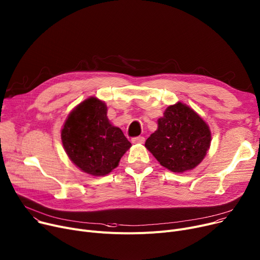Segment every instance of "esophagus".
<instances>
[{
	"instance_id": "esophagus-1",
	"label": "esophagus",
	"mask_w": 260,
	"mask_h": 260,
	"mask_svg": "<svg viewBox=\"0 0 260 260\" xmlns=\"http://www.w3.org/2000/svg\"><path fill=\"white\" fill-rule=\"evenodd\" d=\"M144 141H145V138L141 137V136L140 137H135L132 139V142L135 143V144H142V143H144Z\"/></svg>"
}]
</instances>
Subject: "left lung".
<instances>
[{
	"label": "left lung",
	"mask_w": 260,
	"mask_h": 260,
	"mask_svg": "<svg viewBox=\"0 0 260 260\" xmlns=\"http://www.w3.org/2000/svg\"><path fill=\"white\" fill-rule=\"evenodd\" d=\"M210 141L209 126L193 110L179 102L167 108L145 146L162 166L183 172L202 162Z\"/></svg>",
	"instance_id": "obj_1"
}]
</instances>
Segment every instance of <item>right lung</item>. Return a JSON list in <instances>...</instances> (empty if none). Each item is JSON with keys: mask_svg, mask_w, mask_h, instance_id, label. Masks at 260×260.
Returning a JSON list of instances; mask_svg holds the SVG:
<instances>
[{"mask_svg": "<svg viewBox=\"0 0 260 260\" xmlns=\"http://www.w3.org/2000/svg\"><path fill=\"white\" fill-rule=\"evenodd\" d=\"M107 107L97 98L81 102L66 120L61 141L71 161L92 176H105L118 166L131 142L107 117Z\"/></svg>", "mask_w": 260, "mask_h": 260, "instance_id": "obj_1", "label": "right lung"}]
</instances>
